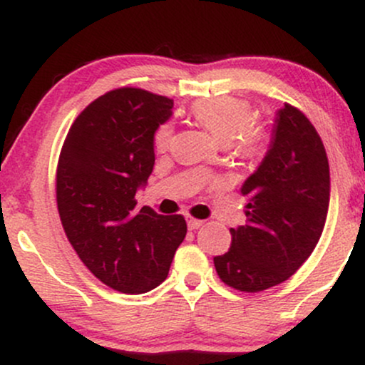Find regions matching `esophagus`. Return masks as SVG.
Segmentation results:
<instances>
[{
	"mask_svg": "<svg viewBox=\"0 0 365 365\" xmlns=\"http://www.w3.org/2000/svg\"><path fill=\"white\" fill-rule=\"evenodd\" d=\"M187 225H188V230H197L204 225V221L195 220V217H192V216H187Z\"/></svg>",
	"mask_w": 365,
	"mask_h": 365,
	"instance_id": "34e87169",
	"label": "esophagus"
}]
</instances>
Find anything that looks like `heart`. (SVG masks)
Returning a JSON list of instances; mask_svg holds the SVG:
<instances>
[{"mask_svg": "<svg viewBox=\"0 0 365 365\" xmlns=\"http://www.w3.org/2000/svg\"><path fill=\"white\" fill-rule=\"evenodd\" d=\"M192 115L221 144L233 145L244 156H255L264 149L266 132L252 123L254 111L244 99L232 96L200 99L192 106ZM173 137V125H161L154 133V149L165 153Z\"/></svg>", "mask_w": 365, "mask_h": 365, "instance_id": "1", "label": "heart"}]
</instances>
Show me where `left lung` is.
Returning <instances> with one entry per match:
<instances>
[{"instance_id": "8db88e82", "label": "left lung", "mask_w": 365, "mask_h": 365, "mask_svg": "<svg viewBox=\"0 0 365 365\" xmlns=\"http://www.w3.org/2000/svg\"><path fill=\"white\" fill-rule=\"evenodd\" d=\"M240 192L247 223L230 228L232 247L215 267L228 287L255 293L287 282L307 261L328 216V156L302 111L278 110L269 150Z\"/></svg>"}]
</instances>
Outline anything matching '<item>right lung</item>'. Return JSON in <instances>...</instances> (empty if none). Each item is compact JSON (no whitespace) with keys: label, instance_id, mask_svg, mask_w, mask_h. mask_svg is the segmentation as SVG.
I'll list each match as a JSON object with an SVG mask.
<instances>
[{"label":"right lung","instance_id":"right-lung-1","mask_svg":"<svg viewBox=\"0 0 365 365\" xmlns=\"http://www.w3.org/2000/svg\"><path fill=\"white\" fill-rule=\"evenodd\" d=\"M173 99L121 87L92 101L73 121L58 159L56 202L66 238L99 282L145 293L168 276L187 235L182 215L163 216L135 194L154 166V133Z\"/></svg>","mask_w":365,"mask_h":365}]
</instances>
